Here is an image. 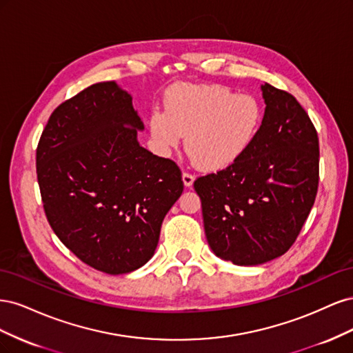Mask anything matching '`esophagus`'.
Here are the masks:
<instances>
[{"mask_svg":"<svg viewBox=\"0 0 353 353\" xmlns=\"http://www.w3.org/2000/svg\"><path fill=\"white\" fill-rule=\"evenodd\" d=\"M183 183L185 187H191L194 183V176L191 175L190 172H183Z\"/></svg>","mask_w":353,"mask_h":353,"instance_id":"obj_1","label":"esophagus"}]
</instances>
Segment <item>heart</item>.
I'll list each match as a JSON object with an SVG mask.
<instances>
[{
	"instance_id": "1",
	"label": "heart",
	"mask_w": 353,
	"mask_h": 353,
	"mask_svg": "<svg viewBox=\"0 0 353 353\" xmlns=\"http://www.w3.org/2000/svg\"><path fill=\"white\" fill-rule=\"evenodd\" d=\"M262 121V105L253 95L221 83H179L165 95V113L150 114L148 130L160 156L172 154L185 135L191 160L221 170L249 150Z\"/></svg>"
}]
</instances>
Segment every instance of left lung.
Here are the masks:
<instances>
[{
	"label": "left lung",
	"instance_id": "1",
	"mask_svg": "<svg viewBox=\"0 0 353 353\" xmlns=\"http://www.w3.org/2000/svg\"><path fill=\"white\" fill-rule=\"evenodd\" d=\"M261 90L266 108L249 150L194 181L210 249L241 266L272 261L292 248L319 178L318 135L307 113L292 94L266 82Z\"/></svg>",
	"mask_w": 353,
	"mask_h": 353
}]
</instances>
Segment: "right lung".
<instances>
[{"mask_svg": "<svg viewBox=\"0 0 353 353\" xmlns=\"http://www.w3.org/2000/svg\"><path fill=\"white\" fill-rule=\"evenodd\" d=\"M143 130L131 95L109 81L61 103L38 143V184L52 231L105 274L150 261L184 190L176 163L138 143Z\"/></svg>", "mask_w": 353, "mask_h": 353, "instance_id": "right-lung-1", "label": "right lung"}]
</instances>
